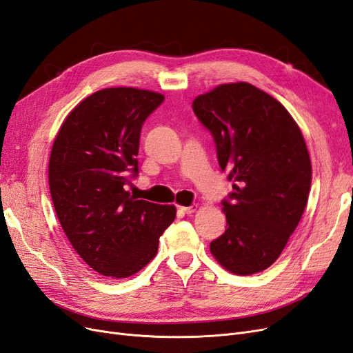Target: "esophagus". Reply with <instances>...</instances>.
Wrapping results in <instances>:
<instances>
[{
  "label": "esophagus",
  "instance_id": "esophagus-1",
  "mask_svg": "<svg viewBox=\"0 0 353 353\" xmlns=\"http://www.w3.org/2000/svg\"><path fill=\"white\" fill-rule=\"evenodd\" d=\"M197 208L199 205L197 204H192V205H190V208H179V213H182V214H192L194 212L197 210Z\"/></svg>",
  "mask_w": 353,
  "mask_h": 353
}]
</instances>
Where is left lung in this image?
<instances>
[{
    "instance_id": "obj_1",
    "label": "left lung",
    "mask_w": 353,
    "mask_h": 353,
    "mask_svg": "<svg viewBox=\"0 0 353 353\" xmlns=\"http://www.w3.org/2000/svg\"><path fill=\"white\" fill-rule=\"evenodd\" d=\"M192 111L212 132L219 165L234 181L222 201L228 229L210 242V251L230 273L263 272L282 254L305 210V140L281 102L245 81L197 96Z\"/></svg>"
}]
</instances>
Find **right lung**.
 Segmentation results:
<instances>
[{"label":"right lung","mask_w":353,"mask_h":353,"mask_svg":"<svg viewBox=\"0 0 353 353\" xmlns=\"http://www.w3.org/2000/svg\"><path fill=\"white\" fill-rule=\"evenodd\" d=\"M165 96L134 88L94 92L68 114L50 157V190L72 248L94 272L123 279L150 263L175 205L127 191L139 174L144 121Z\"/></svg>","instance_id":"add662e5"}]
</instances>
